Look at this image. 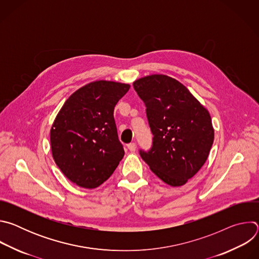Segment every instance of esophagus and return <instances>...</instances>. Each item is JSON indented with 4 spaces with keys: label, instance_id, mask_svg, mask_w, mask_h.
Wrapping results in <instances>:
<instances>
[{
    "label": "esophagus",
    "instance_id": "1",
    "mask_svg": "<svg viewBox=\"0 0 259 259\" xmlns=\"http://www.w3.org/2000/svg\"><path fill=\"white\" fill-rule=\"evenodd\" d=\"M127 147H128V150H129L130 152H135V150H136V144H135L134 142H131V143L127 144Z\"/></svg>",
    "mask_w": 259,
    "mask_h": 259
}]
</instances>
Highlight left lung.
<instances>
[{"label": "left lung", "mask_w": 259, "mask_h": 259, "mask_svg": "<svg viewBox=\"0 0 259 259\" xmlns=\"http://www.w3.org/2000/svg\"><path fill=\"white\" fill-rule=\"evenodd\" d=\"M146 106L154 135L149 152L139 151L151 170L171 187H181L205 164L214 140L208 110L177 80L152 75L133 83Z\"/></svg>", "instance_id": "8db88e82"}]
</instances>
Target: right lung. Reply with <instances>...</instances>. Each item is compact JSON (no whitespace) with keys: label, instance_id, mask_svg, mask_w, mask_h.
<instances>
[{"label":"right lung","instance_id":"right-lung-1","mask_svg":"<svg viewBox=\"0 0 259 259\" xmlns=\"http://www.w3.org/2000/svg\"><path fill=\"white\" fill-rule=\"evenodd\" d=\"M129 84L95 81L73 92L50 131L53 159L61 172L84 189H95L114 173L124 157L114 119Z\"/></svg>","mask_w":259,"mask_h":259}]
</instances>
